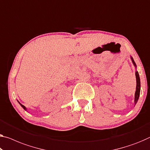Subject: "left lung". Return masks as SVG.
Listing matches in <instances>:
<instances>
[{
  "instance_id": "1",
  "label": "left lung",
  "mask_w": 150,
  "mask_h": 150,
  "mask_svg": "<svg viewBox=\"0 0 150 150\" xmlns=\"http://www.w3.org/2000/svg\"><path fill=\"white\" fill-rule=\"evenodd\" d=\"M131 60H132L133 65L135 66V67H136V64H135L134 60H133V57H131ZM135 76H136L137 86H136V91H135V105H136L138 99H139V96L140 94V87H141V85H140V78H139V73H138L137 71L135 72Z\"/></svg>"
}]
</instances>
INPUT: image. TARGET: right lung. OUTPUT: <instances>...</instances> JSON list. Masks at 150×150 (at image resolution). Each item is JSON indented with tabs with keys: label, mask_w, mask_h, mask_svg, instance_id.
<instances>
[{
	"label": "right lung",
	"mask_w": 150,
	"mask_h": 150,
	"mask_svg": "<svg viewBox=\"0 0 150 150\" xmlns=\"http://www.w3.org/2000/svg\"><path fill=\"white\" fill-rule=\"evenodd\" d=\"M19 104L21 105V107H22L23 108V109H24L25 110H27V109H26V107H25L24 105H21V103H19Z\"/></svg>",
	"instance_id": "1"
}]
</instances>
